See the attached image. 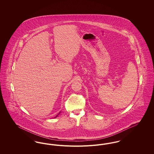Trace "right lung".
Here are the masks:
<instances>
[{
    "mask_svg": "<svg viewBox=\"0 0 154 154\" xmlns=\"http://www.w3.org/2000/svg\"><path fill=\"white\" fill-rule=\"evenodd\" d=\"M59 113H60V112H59ZM59 113L58 114V115H57V116H56V117H55V118L57 117V116H58L59 114Z\"/></svg>",
    "mask_w": 154,
    "mask_h": 154,
    "instance_id": "1",
    "label": "right lung"
}]
</instances>
